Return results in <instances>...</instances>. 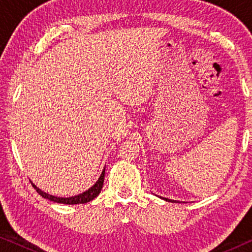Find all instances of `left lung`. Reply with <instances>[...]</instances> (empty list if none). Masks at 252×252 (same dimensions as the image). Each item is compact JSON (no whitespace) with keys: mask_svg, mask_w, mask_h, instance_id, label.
Returning <instances> with one entry per match:
<instances>
[{"mask_svg":"<svg viewBox=\"0 0 252 252\" xmlns=\"http://www.w3.org/2000/svg\"><path fill=\"white\" fill-rule=\"evenodd\" d=\"M161 199H164V201L166 202H172V203H175V201H173V199H170V198H165V197H160Z\"/></svg>","mask_w":252,"mask_h":252,"instance_id":"1","label":"left lung"}]
</instances>
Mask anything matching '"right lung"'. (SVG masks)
I'll return each mask as SVG.
<instances>
[{"mask_svg": "<svg viewBox=\"0 0 252 252\" xmlns=\"http://www.w3.org/2000/svg\"><path fill=\"white\" fill-rule=\"evenodd\" d=\"M104 173H105V168H103L101 175H99L98 180L95 182V185H93L88 190H86L81 194L75 195V196H71V197H57V196H53L50 194H47L43 190H41L39 187H36L35 185L33 184V187L35 188V190L39 192V194L42 196L43 198L49 199V201L56 202V203H62V204H68V205H73V204H85V203L91 202L92 199H94L95 197H97L99 192L102 190L103 187V182H104Z\"/></svg>", "mask_w": 252, "mask_h": 252, "instance_id": "add662e5", "label": "right lung"}]
</instances>
